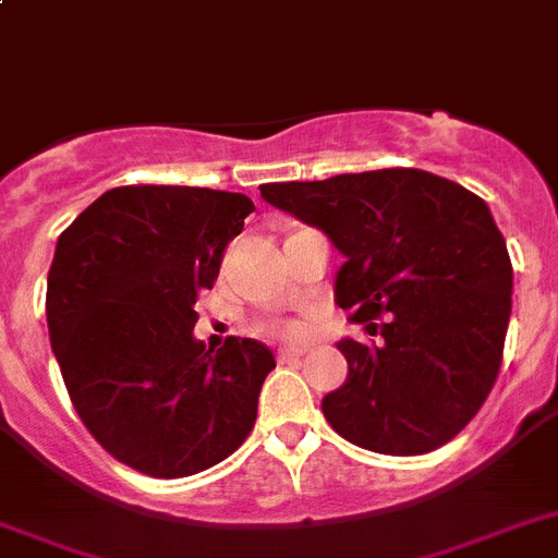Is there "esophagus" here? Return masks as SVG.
Instances as JSON below:
<instances>
[{"label": "esophagus", "instance_id": "obj_1", "mask_svg": "<svg viewBox=\"0 0 558 558\" xmlns=\"http://www.w3.org/2000/svg\"><path fill=\"white\" fill-rule=\"evenodd\" d=\"M306 354V349H280L278 351V360L280 363H287V360H298Z\"/></svg>", "mask_w": 558, "mask_h": 558}]
</instances>
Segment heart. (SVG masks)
Instances as JSON below:
<instances>
[{
  "label": "heart",
  "instance_id": "obj_1",
  "mask_svg": "<svg viewBox=\"0 0 558 558\" xmlns=\"http://www.w3.org/2000/svg\"><path fill=\"white\" fill-rule=\"evenodd\" d=\"M260 331H264V335H278V337L298 335V329H294V326H289V323H264V326H260Z\"/></svg>",
  "mask_w": 558,
  "mask_h": 558
}]
</instances>
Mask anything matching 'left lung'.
<instances>
[{
  "mask_svg": "<svg viewBox=\"0 0 558 558\" xmlns=\"http://www.w3.org/2000/svg\"><path fill=\"white\" fill-rule=\"evenodd\" d=\"M260 198L329 235L345 257L337 306L380 335L337 343L349 377L323 397L331 428L391 457L446 446L502 366L513 269L488 204L405 167L264 184Z\"/></svg>",
  "mask_w": 558,
  "mask_h": 558,
  "instance_id": "obj_1",
  "label": "left lung"
}]
</instances>
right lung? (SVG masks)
I'll return each mask as SVG.
<instances>
[{"instance_id": "add662e5", "label": "right lung", "mask_w": 558, "mask_h": 558, "mask_svg": "<svg viewBox=\"0 0 558 558\" xmlns=\"http://www.w3.org/2000/svg\"><path fill=\"white\" fill-rule=\"evenodd\" d=\"M255 213L241 192L116 186L59 235L48 331L73 409L124 465L178 480L250 437L275 354L250 337L195 340V301Z\"/></svg>"}]
</instances>
